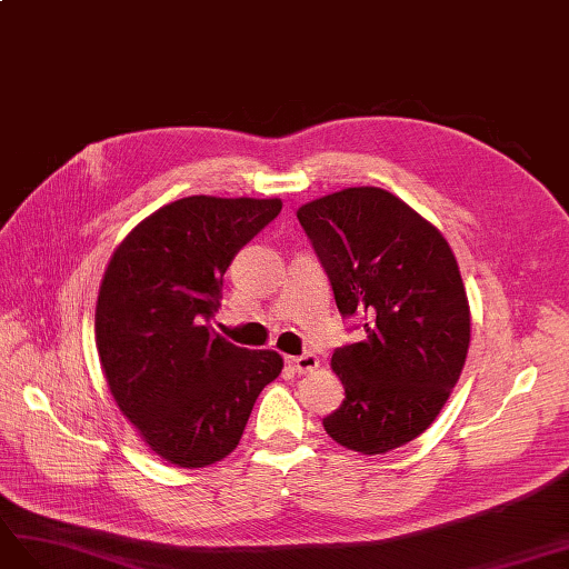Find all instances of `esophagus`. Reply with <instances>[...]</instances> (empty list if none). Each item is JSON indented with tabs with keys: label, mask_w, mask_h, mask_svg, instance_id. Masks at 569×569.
Listing matches in <instances>:
<instances>
[{
	"label": "esophagus",
	"mask_w": 569,
	"mask_h": 569,
	"mask_svg": "<svg viewBox=\"0 0 569 569\" xmlns=\"http://www.w3.org/2000/svg\"><path fill=\"white\" fill-rule=\"evenodd\" d=\"M287 362L292 365L299 373H311L313 369H318V357L311 352L299 355V357H287Z\"/></svg>",
	"instance_id": "obj_1"
}]
</instances>
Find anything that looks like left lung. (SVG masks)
Returning a JSON list of instances; mask_svg holds the SVG:
<instances>
[{
    "mask_svg": "<svg viewBox=\"0 0 569 569\" xmlns=\"http://www.w3.org/2000/svg\"><path fill=\"white\" fill-rule=\"evenodd\" d=\"M342 316L367 338L332 352L345 389L323 420L340 447L386 453L435 422L461 377L470 307L445 233L393 192L345 188L297 210Z\"/></svg>",
    "mask_w": 569,
    "mask_h": 569,
    "instance_id": "1",
    "label": "left lung"
}]
</instances>
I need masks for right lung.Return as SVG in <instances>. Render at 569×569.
<instances>
[{"mask_svg": "<svg viewBox=\"0 0 569 569\" xmlns=\"http://www.w3.org/2000/svg\"><path fill=\"white\" fill-rule=\"evenodd\" d=\"M280 210V198L169 202L120 241L103 272L96 348L110 396L178 468L227 459L284 367L274 350L237 348L210 326L233 256Z\"/></svg>", "mask_w": 569, "mask_h": 569, "instance_id": "right-lung-1", "label": "right lung"}]
</instances>
